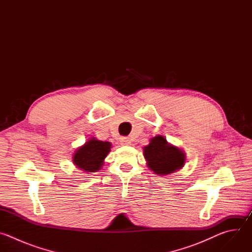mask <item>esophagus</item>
Returning a JSON list of instances; mask_svg holds the SVG:
<instances>
[{
  "label": "esophagus",
  "instance_id": "1",
  "mask_svg": "<svg viewBox=\"0 0 252 252\" xmlns=\"http://www.w3.org/2000/svg\"><path fill=\"white\" fill-rule=\"evenodd\" d=\"M121 143H122L123 146H128L129 143H130V140H129L128 137L123 136V137H121Z\"/></svg>",
  "mask_w": 252,
  "mask_h": 252
}]
</instances>
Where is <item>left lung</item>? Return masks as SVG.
Masks as SVG:
<instances>
[{
  "mask_svg": "<svg viewBox=\"0 0 252 252\" xmlns=\"http://www.w3.org/2000/svg\"><path fill=\"white\" fill-rule=\"evenodd\" d=\"M143 154L148 160L149 167L160 175L181 169L186 160L185 154L179 149L169 146L161 135L152 138L150 145L143 149Z\"/></svg>",
  "mask_w": 252,
  "mask_h": 252,
  "instance_id": "1",
  "label": "left lung"
}]
</instances>
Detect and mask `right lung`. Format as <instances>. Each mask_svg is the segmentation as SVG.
<instances>
[{
    "instance_id": "right-lung-1",
    "label": "right lung",
    "mask_w": 252,
    "mask_h": 252,
    "mask_svg": "<svg viewBox=\"0 0 252 252\" xmlns=\"http://www.w3.org/2000/svg\"><path fill=\"white\" fill-rule=\"evenodd\" d=\"M111 151L109 141L92 138L74 155V163L87 172L97 171L103 164V159Z\"/></svg>"
}]
</instances>
